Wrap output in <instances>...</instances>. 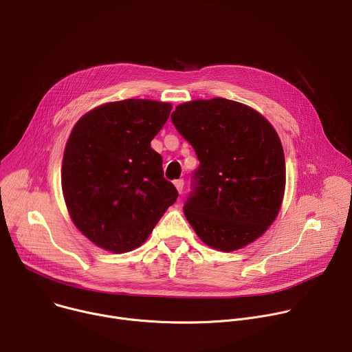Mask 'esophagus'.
I'll use <instances>...</instances> for the list:
<instances>
[{
  "mask_svg": "<svg viewBox=\"0 0 352 352\" xmlns=\"http://www.w3.org/2000/svg\"><path fill=\"white\" fill-rule=\"evenodd\" d=\"M174 185H175L177 190L181 193V192H182V188H184V179H175V181H174Z\"/></svg>",
  "mask_w": 352,
  "mask_h": 352,
  "instance_id": "esophagus-1",
  "label": "esophagus"
}]
</instances>
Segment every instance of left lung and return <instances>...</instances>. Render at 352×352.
Listing matches in <instances>:
<instances>
[{
  "instance_id": "left-lung-1",
  "label": "left lung",
  "mask_w": 352,
  "mask_h": 352,
  "mask_svg": "<svg viewBox=\"0 0 352 352\" xmlns=\"http://www.w3.org/2000/svg\"><path fill=\"white\" fill-rule=\"evenodd\" d=\"M171 121L200 162L184 213L210 248L232 252L263 235L285 189V160L273 125L232 100H193Z\"/></svg>"
}]
</instances>
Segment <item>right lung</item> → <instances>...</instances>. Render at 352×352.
<instances>
[{"instance_id": "obj_1", "label": "right lung", "mask_w": 352, "mask_h": 352, "mask_svg": "<svg viewBox=\"0 0 352 352\" xmlns=\"http://www.w3.org/2000/svg\"><path fill=\"white\" fill-rule=\"evenodd\" d=\"M171 103L128 98L98 106L72 128L61 170L68 213L94 245L114 254L139 248L175 202L163 159L150 146Z\"/></svg>"}]
</instances>
